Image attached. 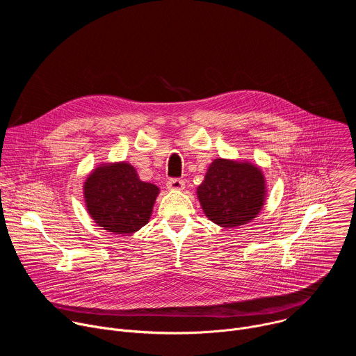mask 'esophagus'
<instances>
[{
    "instance_id": "1",
    "label": "esophagus",
    "mask_w": 356,
    "mask_h": 356,
    "mask_svg": "<svg viewBox=\"0 0 356 356\" xmlns=\"http://www.w3.org/2000/svg\"><path fill=\"white\" fill-rule=\"evenodd\" d=\"M166 186H168L169 190H183L184 188V181L181 179H170Z\"/></svg>"
}]
</instances>
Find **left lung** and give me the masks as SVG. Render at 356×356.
<instances>
[{"instance_id":"8db88e82","label":"left lung","mask_w":356,"mask_h":356,"mask_svg":"<svg viewBox=\"0 0 356 356\" xmlns=\"http://www.w3.org/2000/svg\"><path fill=\"white\" fill-rule=\"evenodd\" d=\"M266 180L259 166L248 161L214 159L197 187L206 217L222 228H234L257 218L265 206Z\"/></svg>"}]
</instances>
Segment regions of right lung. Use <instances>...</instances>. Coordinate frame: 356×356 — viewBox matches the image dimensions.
Instances as JSON below:
<instances>
[{"label":"right lung","instance_id":"obj_1","mask_svg":"<svg viewBox=\"0 0 356 356\" xmlns=\"http://www.w3.org/2000/svg\"><path fill=\"white\" fill-rule=\"evenodd\" d=\"M159 187L142 181L127 162L103 163L91 170L83 186L86 209L107 232L132 235L149 222Z\"/></svg>","mask_w":356,"mask_h":356}]
</instances>
